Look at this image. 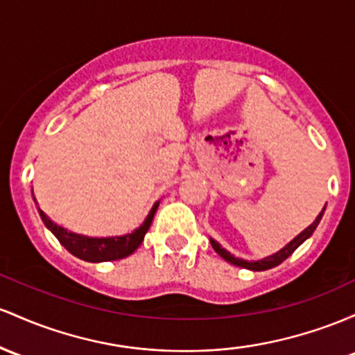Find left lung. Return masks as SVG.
<instances>
[{
	"instance_id": "left-lung-1",
	"label": "left lung",
	"mask_w": 355,
	"mask_h": 355,
	"mask_svg": "<svg viewBox=\"0 0 355 355\" xmlns=\"http://www.w3.org/2000/svg\"><path fill=\"white\" fill-rule=\"evenodd\" d=\"M324 211H325V208L320 211V214H318V216L315 218V221H313L312 225L306 226V228L302 231L300 234H297V236L293 238V240L290 241L288 245L284 246V248H282L280 252L270 254V257L263 258V260L246 261V260H241V258H234L233 254H231L230 252H226V250L223 248L220 243L214 241V240H211V246H213V248H214V252L220 254L221 258H225V260L228 261V263H231V265H236V266H241V268L253 270V272H263V270H270V268H273V266L280 265L282 261H285L286 258H288L290 254L295 252L298 246H300L302 243L306 240V238L312 236V233H313V231H315V228L318 226V223H320V220H322V216H324Z\"/></svg>"
}]
</instances>
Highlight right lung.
<instances>
[{
    "instance_id": "add662e5",
    "label": "right lung",
    "mask_w": 355,
    "mask_h": 355,
    "mask_svg": "<svg viewBox=\"0 0 355 355\" xmlns=\"http://www.w3.org/2000/svg\"><path fill=\"white\" fill-rule=\"evenodd\" d=\"M157 206H159V201L153 206V209L149 211V214H147L144 223H142L137 230H134L132 233H127L124 236H110V238H89V236H83V234L71 233V231H67L65 228H62V226H58L57 223L51 221L40 208H38V213L40 216H42L43 223H45L46 228L57 236V240L62 243V245L65 246L73 257L80 258V260H85V261H92V263H101V261L121 260V258L129 257V254H132L135 250L141 246L147 230H149L150 223H153L154 214H156Z\"/></svg>"
}]
</instances>
